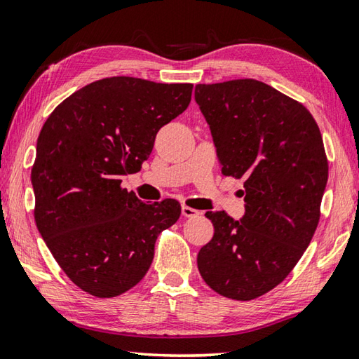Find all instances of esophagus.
I'll return each mask as SVG.
<instances>
[{
    "label": "esophagus",
    "mask_w": 359,
    "mask_h": 359,
    "mask_svg": "<svg viewBox=\"0 0 359 359\" xmlns=\"http://www.w3.org/2000/svg\"><path fill=\"white\" fill-rule=\"evenodd\" d=\"M181 214L184 215V217H195V215H200L201 212L197 211V209H194V208L182 206V208H181Z\"/></svg>",
    "instance_id": "1"
}]
</instances>
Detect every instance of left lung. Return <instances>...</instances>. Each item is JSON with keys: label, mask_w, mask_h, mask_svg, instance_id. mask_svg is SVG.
<instances>
[{"label": "left lung", "mask_w": 359, "mask_h": 359, "mask_svg": "<svg viewBox=\"0 0 359 359\" xmlns=\"http://www.w3.org/2000/svg\"><path fill=\"white\" fill-rule=\"evenodd\" d=\"M228 177L245 178V212L209 211L214 238L200 250L201 278L233 300L278 286L305 253L320 217L328 162L305 106L256 79L195 86Z\"/></svg>", "instance_id": "8db88e82"}]
</instances>
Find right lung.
Returning <instances> with one entry per match:
<instances>
[{"mask_svg":"<svg viewBox=\"0 0 359 359\" xmlns=\"http://www.w3.org/2000/svg\"><path fill=\"white\" fill-rule=\"evenodd\" d=\"M192 84L130 76L95 81L51 112L37 139L31 182L39 233L67 276L109 299L144 278L177 200L144 203L121 189L140 170L162 126L191 103Z\"/></svg>","mask_w":359,"mask_h":359,"instance_id":"obj_1","label":"right lung"}]
</instances>
